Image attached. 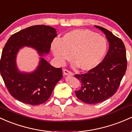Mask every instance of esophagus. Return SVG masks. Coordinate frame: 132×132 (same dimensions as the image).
Wrapping results in <instances>:
<instances>
[{
  "mask_svg": "<svg viewBox=\"0 0 132 132\" xmlns=\"http://www.w3.org/2000/svg\"><path fill=\"white\" fill-rule=\"evenodd\" d=\"M63 72L65 76H73V73L72 72L69 71V70H67V69H63Z\"/></svg>",
  "mask_w": 132,
  "mask_h": 132,
  "instance_id": "esophagus-1",
  "label": "esophagus"
}]
</instances>
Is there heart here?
Returning a JSON list of instances; mask_svg holds the SVG:
<instances>
[{
    "instance_id": "b5f03b06",
    "label": "heart",
    "mask_w": 132,
    "mask_h": 132,
    "mask_svg": "<svg viewBox=\"0 0 132 132\" xmlns=\"http://www.w3.org/2000/svg\"><path fill=\"white\" fill-rule=\"evenodd\" d=\"M106 38L89 29H73L51 45L53 54L60 63L71 59L75 65L84 72L90 71L101 63L108 51Z\"/></svg>"
}]
</instances>
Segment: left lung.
I'll return each mask as SVG.
<instances>
[{
  "mask_svg": "<svg viewBox=\"0 0 132 132\" xmlns=\"http://www.w3.org/2000/svg\"><path fill=\"white\" fill-rule=\"evenodd\" d=\"M95 27L104 32L110 47L97 67L84 74L75 75L81 82L80 88L76 90V96L89 104L101 103L115 94L127 67L125 46L122 40L103 27Z\"/></svg>",
  "mask_w": 132,
  "mask_h": 132,
  "instance_id": "left-lung-1",
  "label": "left lung"
}]
</instances>
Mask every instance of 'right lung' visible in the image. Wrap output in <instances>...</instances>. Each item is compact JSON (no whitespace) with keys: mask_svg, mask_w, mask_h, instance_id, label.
Wrapping results in <instances>:
<instances>
[{"mask_svg":"<svg viewBox=\"0 0 132 132\" xmlns=\"http://www.w3.org/2000/svg\"><path fill=\"white\" fill-rule=\"evenodd\" d=\"M57 36L56 29L45 25L25 28L12 35L2 50L1 74L5 86L15 100L30 105H39L50 97L55 85L63 77L62 68H55L40 58L37 69L31 73L18 70L15 59L24 46L36 49L40 56L48 54Z\"/></svg>","mask_w":132,"mask_h":132,"instance_id":"obj_1","label":"right lung"}]
</instances>
